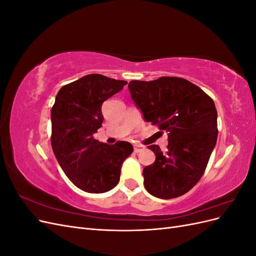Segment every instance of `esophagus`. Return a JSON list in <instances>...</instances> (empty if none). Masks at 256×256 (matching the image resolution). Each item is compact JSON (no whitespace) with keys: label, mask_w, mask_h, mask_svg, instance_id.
<instances>
[{"label":"esophagus","mask_w":256,"mask_h":256,"mask_svg":"<svg viewBox=\"0 0 256 256\" xmlns=\"http://www.w3.org/2000/svg\"><path fill=\"white\" fill-rule=\"evenodd\" d=\"M144 150V146H142V145H138V144H134V152H140L141 150Z\"/></svg>","instance_id":"34e87169"}]
</instances>
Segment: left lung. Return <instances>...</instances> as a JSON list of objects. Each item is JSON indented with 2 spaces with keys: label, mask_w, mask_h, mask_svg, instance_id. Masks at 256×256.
I'll return each mask as SVG.
<instances>
[{
  "label": "left lung",
  "mask_w": 256,
  "mask_h": 256,
  "mask_svg": "<svg viewBox=\"0 0 256 256\" xmlns=\"http://www.w3.org/2000/svg\"><path fill=\"white\" fill-rule=\"evenodd\" d=\"M131 98L144 120L168 134V150L147 146L156 154L143 170L144 187L159 198L187 193L203 176L218 136L214 100L196 84L177 76L130 81Z\"/></svg>",
  "instance_id": "1"
}]
</instances>
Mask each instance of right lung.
<instances>
[{"instance_id": "add662e5", "label": "right lung", "mask_w": 256, "mask_h": 256, "mask_svg": "<svg viewBox=\"0 0 256 256\" xmlns=\"http://www.w3.org/2000/svg\"><path fill=\"white\" fill-rule=\"evenodd\" d=\"M127 82L92 74L64 85L51 109V145L58 164L76 187L104 193L120 182L122 162L134 146L99 142L92 134L102 126V106Z\"/></svg>"}]
</instances>
